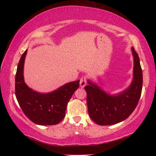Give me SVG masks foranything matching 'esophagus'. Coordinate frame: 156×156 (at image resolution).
Returning <instances> with one entry per match:
<instances>
[{
    "mask_svg": "<svg viewBox=\"0 0 156 156\" xmlns=\"http://www.w3.org/2000/svg\"><path fill=\"white\" fill-rule=\"evenodd\" d=\"M87 77L86 76H83V77H81V78L80 79V87L83 88L84 87V86L87 84Z\"/></svg>",
    "mask_w": 156,
    "mask_h": 156,
    "instance_id": "1",
    "label": "esophagus"
}]
</instances>
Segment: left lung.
<instances>
[{"mask_svg":"<svg viewBox=\"0 0 156 156\" xmlns=\"http://www.w3.org/2000/svg\"><path fill=\"white\" fill-rule=\"evenodd\" d=\"M134 58L133 79L130 87L115 96L108 95L88 82L84 87L89 115L99 125H114L126 119L138 105L142 88V72L138 55L132 48Z\"/></svg>","mask_w":156,"mask_h":156,"instance_id":"obj_1","label":"left lung"}]
</instances>
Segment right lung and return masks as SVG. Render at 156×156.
Here are the masks:
<instances>
[{
  "label": "right lung",
  "mask_w": 156,
  "mask_h": 156,
  "mask_svg": "<svg viewBox=\"0 0 156 156\" xmlns=\"http://www.w3.org/2000/svg\"><path fill=\"white\" fill-rule=\"evenodd\" d=\"M27 50L21 56L15 78V94L21 109L31 122L40 125H54L65 117L68 102L79 87L80 80L65 84L49 94H40L29 88L23 78Z\"/></svg>",
  "instance_id": "1"
}]
</instances>
